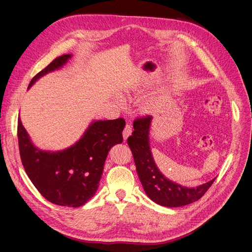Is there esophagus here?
<instances>
[{"instance_id":"1","label":"esophagus","mask_w":252,"mask_h":252,"mask_svg":"<svg viewBox=\"0 0 252 252\" xmlns=\"http://www.w3.org/2000/svg\"><path fill=\"white\" fill-rule=\"evenodd\" d=\"M132 132V127L129 123H126L125 127H124V130H123V136H124V140H127V138L129 135L131 134Z\"/></svg>"}]
</instances>
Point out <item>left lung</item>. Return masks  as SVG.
<instances>
[{
  "label": "left lung",
  "mask_w": 252,
  "mask_h": 252,
  "mask_svg": "<svg viewBox=\"0 0 252 252\" xmlns=\"http://www.w3.org/2000/svg\"><path fill=\"white\" fill-rule=\"evenodd\" d=\"M151 117L136 118L133 132L127 139L131 149L139 179L149 199L165 207H181L200 200L216 179L194 188H188L166 179L159 172L149 147V127Z\"/></svg>",
  "instance_id": "left-lung-1"
}]
</instances>
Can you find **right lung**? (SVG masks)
Returning a JSON list of instances; mask_svg holds the SVG:
<instances>
[{
  "mask_svg": "<svg viewBox=\"0 0 252 252\" xmlns=\"http://www.w3.org/2000/svg\"><path fill=\"white\" fill-rule=\"evenodd\" d=\"M70 55L56 58L36 73L32 84L49 71L63 66ZM125 120L96 121L73 146L59 152L35 148L19 118L18 140L20 157L30 181L39 192L52 204L80 207L94 195L98 187L108 151L123 142Z\"/></svg>",
  "mask_w": 252,
  "mask_h": 252,
  "instance_id": "1",
  "label": "right lung"
}]
</instances>
